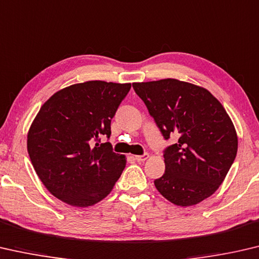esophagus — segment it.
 Listing matches in <instances>:
<instances>
[{
  "mask_svg": "<svg viewBox=\"0 0 259 259\" xmlns=\"http://www.w3.org/2000/svg\"><path fill=\"white\" fill-rule=\"evenodd\" d=\"M149 158V155L145 154V155H139V156H135V159L138 160V162H145L146 159Z\"/></svg>",
  "mask_w": 259,
  "mask_h": 259,
  "instance_id": "esophagus-1",
  "label": "esophagus"
}]
</instances>
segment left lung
<instances>
[{
    "instance_id": "8db88e82",
    "label": "left lung",
    "mask_w": 259,
    "mask_h": 259,
    "mask_svg": "<svg viewBox=\"0 0 259 259\" xmlns=\"http://www.w3.org/2000/svg\"><path fill=\"white\" fill-rule=\"evenodd\" d=\"M165 140V173L158 192L173 204L190 206L210 197L223 184L237 152V135L222 103L196 84L177 79L134 82Z\"/></svg>"
}]
</instances>
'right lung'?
<instances>
[{"label": "right lung", "instance_id": "right-lung-1", "mask_svg": "<svg viewBox=\"0 0 259 259\" xmlns=\"http://www.w3.org/2000/svg\"><path fill=\"white\" fill-rule=\"evenodd\" d=\"M131 83L93 80L50 97L34 118L27 151L45 187L72 206L87 207L107 197L126 166L124 155L101 138L111 135V119Z\"/></svg>", "mask_w": 259, "mask_h": 259}]
</instances>
